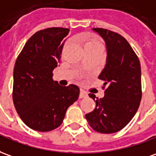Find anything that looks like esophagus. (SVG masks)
<instances>
[{
  "instance_id": "obj_1",
  "label": "esophagus",
  "mask_w": 156,
  "mask_h": 156,
  "mask_svg": "<svg viewBox=\"0 0 156 156\" xmlns=\"http://www.w3.org/2000/svg\"><path fill=\"white\" fill-rule=\"evenodd\" d=\"M87 96V92L84 91V90H80V98H84Z\"/></svg>"
}]
</instances>
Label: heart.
Returning <instances> with one entry per match:
<instances>
[{
	"label": "heart",
	"instance_id": "obj_1",
	"mask_svg": "<svg viewBox=\"0 0 156 156\" xmlns=\"http://www.w3.org/2000/svg\"><path fill=\"white\" fill-rule=\"evenodd\" d=\"M95 46H102L101 42L98 40L96 39H91L87 41L85 44V47H95Z\"/></svg>",
	"mask_w": 156,
	"mask_h": 156
}]
</instances>
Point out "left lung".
<instances>
[{
  "instance_id": "left-lung-1",
  "label": "left lung",
  "mask_w": 156,
  "mask_h": 156,
  "mask_svg": "<svg viewBox=\"0 0 156 156\" xmlns=\"http://www.w3.org/2000/svg\"><path fill=\"white\" fill-rule=\"evenodd\" d=\"M106 45V64L98 78L105 80V97H89L96 108L85 116L92 129L114 133L124 128L135 115L141 101V67L138 58L127 41L113 31L93 28Z\"/></svg>"
}]
</instances>
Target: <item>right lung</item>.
Returning a JSON list of instances; mask_svg holds the SVG:
<instances>
[{
  "label": "right lung",
  "instance_id": "right-lung-1",
  "mask_svg": "<svg viewBox=\"0 0 156 156\" xmlns=\"http://www.w3.org/2000/svg\"><path fill=\"white\" fill-rule=\"evenodd\" d=\"M69 32L64 28L36 32L16 60L13 103L24 124L35 131L49 132L58 127L68 108L79 98L76 85L62 87L52 80V70L58 66Z\"/></svg>",
  "mask_w": 156,
  "mask_h": 156
}]
</instances>
